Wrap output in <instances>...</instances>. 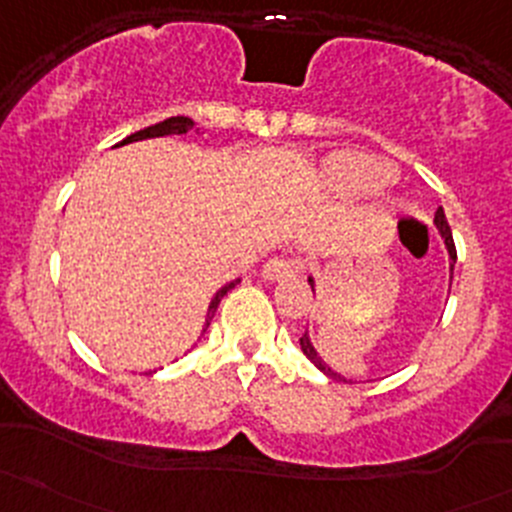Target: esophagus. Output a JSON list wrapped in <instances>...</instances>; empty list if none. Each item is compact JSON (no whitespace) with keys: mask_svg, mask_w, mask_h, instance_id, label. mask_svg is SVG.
Wrapping results in <instances>:
<instances>
[{"mask_svg":"<svg viewBox=\"0 0 512 512\" xmlns=\"http://www.w3.org/2000/svg\"><path fill=\"white\" fill-rule=\"evenodd\" d=\"M297 270V262L289 260V257H272V260H267V265L262 267V277L270 282H280L285 280V277H292Z\"/></svg>","mask_w":512,"mask_h":512,"instance_id":"esophagus-1","label":"esophagus"}]
</instances>
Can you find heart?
<instances>
[{
    "mask_svg": "<svg viewBox=\"0 0 512 512\" xmlns=\"http://www.w3.org/2000/svg\"><path fill=\"white\" fill-rule=\"evenodd\" d=\"M391 180L394 168L364 153H337L322 165V183L339 195H371Z\"/></svg>",
    "mask_w": 512,
    "mask_h": 512,
    "instance_id": "1",
    "label": "heart"
}]
</instances>
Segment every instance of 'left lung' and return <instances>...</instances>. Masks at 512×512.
Instances as JSON below:
<instances>
[{
	"label": "left lung",
	"instance_id": "8db88e82",
	"mask_svg": "<svg viewBox=\"0 0 512 512\" xmlns=\"http://www.w3.org/2000/svg\"><path fill=\"white\" fill-rule=\"evenodd\" d=\"M433 223H436V230L441 232L443 242H446V250H448V255H451V260H453V262H451V277H453V265H456V245H453L451 225H448V220H446V213H443V208H438V210H436V218H433ZM309 285H312V292H314V277H309ZM299 347H302L304 356H307V359L312 361V364L317 366L319 371H324V374H327L329 379L347 381V379H344L342 374H337V371H334L332 366H327V364H324V359H322V356L317 354V349H314L312 339H309V332H304L302 337H299Z\"/></svg>",
	"mask_w": 512,
	"mask_h": 512
}]
</instances>
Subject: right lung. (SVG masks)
I'll list each match as a JSON object with an SVG mask.
<instances>
[{
    "label": "right lung",
    "instance_id": "obj_1",
    "mask_svg": "<svg viewBox=\"0 0 512 512\" xmlns=\"http://www.w3.org/2000/svg\"><path fill=\"white\" fill-rule=\"evenodd\" d=\"M193 118H188V116H173V118H165V121H160V123H156V126H148V128H143V131H138V133H131V136H126L123 138L121 143H118V146H126V143H133V141H143V138H160V136H185V133H190L193 131ZM235 285H240V280H232V282H227L225 287H220L218 292H215V297L210 299V307H208V314H205V327H203V334H205V329L210 327V322H213V317H215V309H218V304H220V299L225 297L227 292H230L232 287Z\"/></svg>",
    "mask_w": 512,
    "mask_h": 512
}]
</instances>
